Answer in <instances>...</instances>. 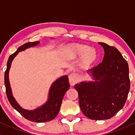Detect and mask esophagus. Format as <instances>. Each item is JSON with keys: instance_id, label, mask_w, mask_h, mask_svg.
Here are the masks:
<instances>
[{"instance_id": "1", "label": "esophagus", "mask_w": 135, "mask_h": 135, "mask_svg": "<svg viewBox=\"0 0 135 135\" xmlns=\"http://www.w3.org/2000/svg\"><path fill=\"white\" fill-rule=\"evenodd\" d=\"M69 83L71 86H73L75 84H76V83L78 81V77L74 73L70 74L69 76Z\"/></svg>"}]
</instances>
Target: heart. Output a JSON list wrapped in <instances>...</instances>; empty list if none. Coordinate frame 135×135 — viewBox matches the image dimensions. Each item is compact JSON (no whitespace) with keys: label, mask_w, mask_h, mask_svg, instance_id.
Returning <instances> with one entry per match:
<instances>
[{"label":"heart","mask_w":135,"mask_h":135,"mask_svg":"<svg viewBox=\"0 0 135 135\" xmlns=\"http://www.w3.org/2000/svg\"><path fill=\"white\" fill-rule=\"evenodd\" d=\"M68 49L74 55L81 57V65L83 69H88L96 62L98 59V54L96 50L89 46L82 44H73L68 46Z\"/></svg>","instance_id":"1"}]
</instances>
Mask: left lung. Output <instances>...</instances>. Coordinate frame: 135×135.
<instances>
[{
  "label": "left lung",
  "mask_w": 135,
  "mask_h": 135,
  "mask_svg": "<svg viewBox=\"0 0 135 135\" xmlns=\"http://www.w3.org/2000/svg\"><path fill=\"white\" fill-rule=\"evenodd\" d=\"M103 62L88 70L92 81H83L74 87L85 116L95 120L110 119L122 109L128 95V65L118 50L103 42Z\"/></svg>",
  "instance_id": "8db88e82"
}]
</instances>
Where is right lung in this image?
<instances>
[{
  "instance_id": "right-lung-1",
  "label": "right lung",
  "mask_w": 135,
  "mask_h": 135,
  "mask_svg": "<svg viewBox=\"0 0 135 135\" xmlns=\"http://www.w3.org/2000/svg\"><path fill=\"white\" fill-rule=\"evenodd\" d=\"M39 43H40L39 41H36V42H28L23 44L18 48L14 54L10 55L7 64L6 71L5 72L4 83L6 86L7 97L13 108L19 112L23 117L28 120L33 122L42 123L52 120L57 117L59 113L64 95L70 87L68 76H62L54 81L51 85L49 90L47 102L39 107L32 110L23 108L16 101L13 96L9 78H8V73H9L12 62L14 58L17 55L18 52L24 51L30 47H35L38 45Z\"/></svg>"
}]
</instances>
